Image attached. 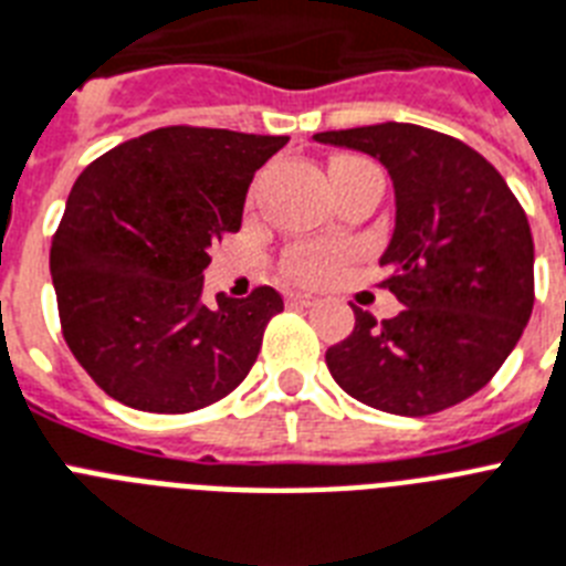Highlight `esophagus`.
<instances>
[{
	"mask_svg": "<svg viewBox=\"0 0 566 566\" xmlns=\"http://www.w3.org/2000/svg\"><path fill=\"white\" fill-rule=\"evenodd\" d=\"M286 303H289V306H292V310H306V306H312V303H315V297H312V294L289 292L286 294Z\"/></svg>",
	"mask_w": 566,
	"mask_h": 566,
	"instance_id": "esophagus-1",
	"label": "esophagus"
}]
</instances>
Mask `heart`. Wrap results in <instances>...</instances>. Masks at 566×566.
I'll return each mask as SVG.
<instances>
[{"mask_svg": "<svg viewBox=\"0 0 566 566\" xmlns=\"http://www.w3.org/2000/svg\"><path fill=\"white\" fill-rule=\"evenodd\" d=\"M340 161H361V158H338L335 165ZM340 265V254L335 251H321L310 249V245H297V249L289 251L280 263V272L283 277L292 280V283H301V286H315L321 280H326Z\"/></svg>", "mask_w": 566, "mask_h": 566, "instance_id": "obj_1", "label": "heart"}]
</instances>
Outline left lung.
Here are the masks:
<instances>
[{
    "mask_svg": "<svg viewBox=\"0 0 566 566\" xmlns=\"http://www.w3.org/2000/svg\"><path fill=\"white\" fill-rule=\"evenodd\" d=\"M361 149L396 188V231L378 265L405 310L376 324L353 306L356 329L326 349L353 399L385 413L454 408L501 370L535 303V249L526 213L478 149L417 124L317 133Z\"/></svg>",
    "mask_w": 566,
    "mask_h": 566,
    "instance_id": "obj_1",
    "label": "left lung"
}]
</instances>
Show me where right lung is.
Wrapping results in <instances>:
<instances>
[{
  "mask_svg": "<svg viewBox=\"0 0 566 566\" xmlns=\"http://www.w3.org/2000/svg\"><path fill=\"white\" fill-rule=\"evenodd\" d=\"M286 135L161 126L77 176L51 240L63 338L101 390L147 413H188L254 367L272 286L202 303L210 245L242 226L254 172Z\"/></svg>",
  "mask_w": 566,
  "mask_h": 566,
  "instance_id": "add662e5",
  "label": "right lung"
}]
</instances>
